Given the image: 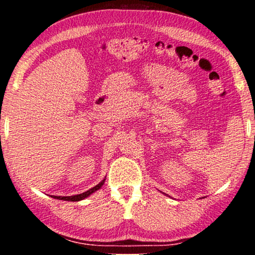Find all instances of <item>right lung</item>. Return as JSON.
Returning a JSON list of instances; mask_svg holds the SVG:
<instances>
[{"mask_svg": "<svg viewBox=\"0 0 255 255\" xmlns=\"http://www.w3.org/2000/svg\"><path fill=\"white\" fill-rule=\"evenodd\" d=\"M105 181H106V179H103L100 183L99 184H97L96 187H93L92 189H90V190H88V191H85V192H83V193H80V195H75V196H68V197H57V196H51L53 198H55V199H59V200H66V201H80V200H83V199H85L86 197H89L90 195H92L93 192H96L97 190H99L100 189L102 185H103V183H105Z\"/></svg>", "mask_w": 255, "mask_h": 255, "instance_id": "add662e5", "label": "right lung"}]
</instances>
